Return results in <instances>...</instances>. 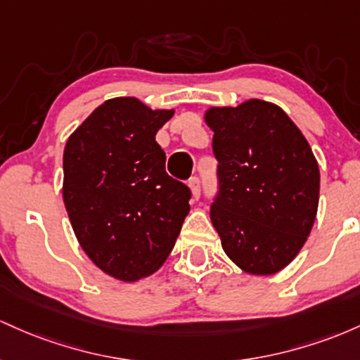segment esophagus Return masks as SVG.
Segmentation results:
<instances>
[{
	"label": "esophagus",
	"mask_w": 360,
	"mask_h": 360,
	"mask_svg": "<svg viewBox=\"0 0 360 360\" xmlns=\"http://www.w3.org/2000/svg\"><path fill=\"white\" fill-rule=\"evenodd\" d=\"M188 187H191L193 199H199L200 197V179L199 176H192V179L188 180Z\"/></svg>",
	"instance_id": "obj_1"
}]
</instances>
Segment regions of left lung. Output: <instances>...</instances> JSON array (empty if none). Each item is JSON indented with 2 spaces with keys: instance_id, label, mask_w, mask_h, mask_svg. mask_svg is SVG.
I'll use <instances>...</instances> for the list:
<instances>
[{
  "instance_id": "8db88e82",
  "label": "left lung",
  "mask_w": 360,
  "mask_h": 360,
  "mask_svg": "<svg viewBox=\"0 0 360 360\" xmlns=\"http://www.w3.org/2000/svg\"><path fill=\"white\" fill-rule=\"evenodd\" d=\"M217 160L211 221L234 264L255 276L282 270L300 253L320 199V169L308 141L277 105L248 100L205 112Z\"/></svg>"
}]
</instances>
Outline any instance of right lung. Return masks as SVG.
<instances>
[{
  "label": "right lung",
  "mask_w": 360,
  "mask_h": 360,
  "mask_svg": "<svg viewBox=\"0 0 360 360\" xmlns=\"http://www.w3.org/2000/svg\"><path fill=\"white\" fill-rule=\"evenodd\" d=\"M172 115L132 96L107 100L64 148L63 197L76 238L120 281L158 270L191 211V188L168 175L155 139Z\"/></svg>",
  "instance_id": "right-lung-1"
}]
</instances>
